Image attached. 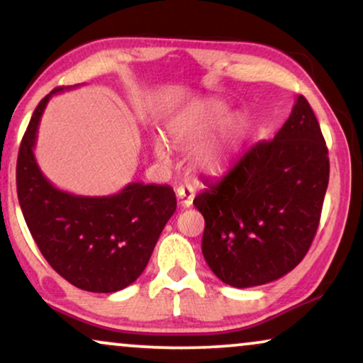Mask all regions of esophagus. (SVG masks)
Returning <instances> with one entry per match:
<instances>
[{
  "label": "esophagus",
  "mask_w": 363,
  "mask_h": 363,
  "mask_svg": "<svg viewBox=\"0 0 363 363\" xmlns=\"http://www.w3.org/2000/svg\"><path fill=\"white\" fill-rule=\"evenodd\" d=\"M177 196L178 200H180L182 206H191L193 203V198H195V191L191 190V188H185V186H178L177 188Z\"/></svg>",
  "instance_id": "esophagus-1"
}]
</instances>
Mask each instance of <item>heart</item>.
Here are the masks:
<instances>
[{"mask_svg": "<svg viewBox=\"0 0 363 363\" xmlns=\"http://www.w3.org/2000/svg\"><path fill=\"white\" fill-rule=\"evenodd\" d=\"M228 116V104L216 99H201L188 104L168 122L167 137L173 145L182 150L195 148L190 155V167L195 172L203 175H220L226 170L246 128V118L241 113ZM215 130L218 133L212 138L211 133ZM152 148L158 160L168 162L170 153L165 143L155 140Z\"/></svg>", "mask_w": 363, "mask_h": 363, "instance_id": "1", "label": "heart"}]
</instances>
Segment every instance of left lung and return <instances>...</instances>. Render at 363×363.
Returning <instances> with one entry per match:
<instances>
[{
  "label": "left lung",
  "instance_id": "obj_1",
  "mask_svg": "<svg viewBox=\"0 0 363 363\" xmlns=\"http://www.w3.org/2000/svg\"><path fill=\"white\" fill-rule=\"evenodd\" d=\"M304 96L272 140L242 153L193 200L205 218L203 256L233 287L276 281L302 261L319 226L329 155Z\"/></svg>",
  "mask_w": 363,
  "mask_h": 363
}]
</instances>
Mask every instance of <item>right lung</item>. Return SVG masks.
Returning a JSON list of instances; mask_svg holds the SVG:
<instances>
[{"label": "right lung", "mask_w": 363, "mask_h": 363, "mask_svg": "<svg viewBox=\"0 0 363 363\" xmlns=\"http://www.w3.org/2000/svg\"><path fill=\"white\" fill-rule=\"evenodd\" d=\"M64 89L72 87L54 89L39 102L23 137L16 165L19 206L57 274L79 289L117 292L145 269L177 210L175 191L168 185L132 182L116 195L82 196L54 186L39 168L34 147L44 108Z\"/></svg>", "instance_id": "1"}]
</instances>
